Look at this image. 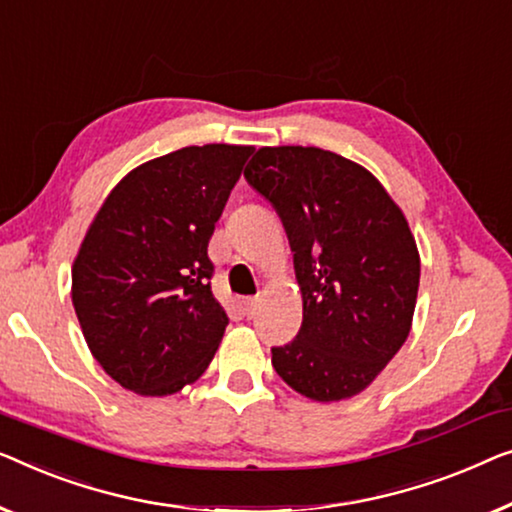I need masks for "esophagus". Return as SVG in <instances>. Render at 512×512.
I'll use <instances>...</instances> for the list:
<instances>
[{"instance_id":"1","label":"esophagus","mask_w":512,"mask_h":512,"mask_svg":"<svg viewBox=\"0 0 512 512\" xmlns=\"http://www.w3.org/2000/svg\"><path fill=\"white\" fill-rule=\"evenodd\" d=\"M242 307H244V314L254 316L256 309H258V298H244L242 300Z\"/></svg>"}]
</instances>
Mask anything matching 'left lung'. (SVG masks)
<instances>
[{
    "label": "left lung",
    "mask_w": 512,
    "mask_h": 512,
    "mask_svg": "<svg viewBox=\"0 0 512 512\" xmlns=\"http://www.w3.org/2000/svg\"><path fill=\"white\" fill-rule=\"evenodd\" d=\"M244 177L277 210L293 251L302 325L272 367L314 402L358 395L411 330L420 254L367 168L321 147H261Z\"/></svg>",
    "instance_id": "8db88e82"
}]
</instances>
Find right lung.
I'll return each instance as SVG.
<instances>
[{
  "label": "right lung",
  "mask_w": 512,
  "mask_h": 512,
  "mask_svg": "<svg viewBox=\"0 0 512 512\" xmlns=\"http://www.w3.org/2000/svg\"><path fill=\"white\" fill-rule=\"evenodd\" d=\"M249 145H191L133 168L87 228L71 270L85 342L110 379L164 397L210 365L228 325L207 242Z\"/></svg>",
  "instance_id": "obj_1"
}]
</instances>
